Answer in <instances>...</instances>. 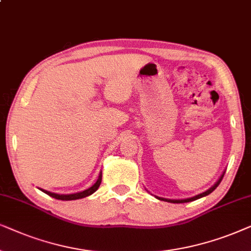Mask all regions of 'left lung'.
<instances>
[{"label": "left lung", "instance_id": "1", "mask_svg": "<svg viewBox=\"0 0 251 251\" xmlns=\"http://www.w3.org/2000/svg\"><path fill=\"white\" fill-rule=\"evenodd\" d=\"M224 175H225V171H224V172H223V175L219 176V179L217 180V181L215 182V185L210 187L209 189H206L205 192H203V193H201V194H199V195H195V196H193V198H188V199H181V200H171V199H164V198H159V196H156V195H153V196H155L156 199L160 200V201H164V202H170V203H187V202H192V201H195V200H199V199H201V198H204V196L209 195V194H211V193L213 192V190H215V189L217 188V187H218V185H219V183H220V181H222V179H223ZM147 192H148V190H147Z\"/></svg>", "mask_w": 251, "mask_h": 251}]
</instances>
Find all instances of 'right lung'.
<instances>
[{
	"mask_svg": "<svg viewBox=\"0 0 251 251\" xmlns=\"http://www.w3.org/2000/svg\"><path fill=\"white\" fill-rule=\"evenodd\" d=\"M101 181H102V172H100L99 175V179L96 180V182L93 185L92 187H89V188H87L85 190H82V192H78V193H75V194H56V193H51V192H48V190H45V189H41L43 193H46L47 195L51 196V198L56 199V200H61V201H72V200H79V199H83V198H87V196L92 195L93 193H95L98 188L101 185Z\"/></svg>",
	"mask_w": 251,
	"mask_h": 251,
	"instance_id": "1",
	"label": "right lung"
}]
</instances>
